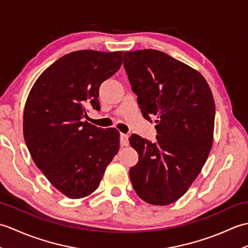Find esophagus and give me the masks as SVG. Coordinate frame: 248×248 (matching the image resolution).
<instances>
[{"label": "esophagus", "mask_w": 248, "mask_h": 248, "mask_svg": "<svg viewBox=\"0 0 248 248\" xmlns=\"http://www.w3.org/2000/svg\"><path fill=\"white\" fill-rule=\"evenodd\" d=\"M120 145L123 147L129 146V135L124 133H120Z\"/></svg>", "instance_id": "esophagus-1"}]
</instances>
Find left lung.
Here are the masks:
<instances>
[{"label": "left lung", "instance_id": "1", "mask_svg": "<svg viewBox=\"0 0 248 248\" xmlns=\"http://www.w3.org/2000/svg\"><path fill=\"white\" fill-rule=\"evenodd\" d=\"M124 66L141 114L157 118L155 143L130 138L139 154L138 164L130 168L131 182L144 202L172 203L192 186L212 148V92L197 70L164 52H124Z\"/></svg>", "mask_w": 248, "mask_h": 248}]
</instances>
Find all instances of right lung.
I'll return each instance as SVG.
<instances>
[{
	"mask_svg": "<svg viewBox=\"0 0 248 248\" xmlns=\"http://www.w3.org/2000/svg\"><path fill=\"white\" fill-rule=\"evenodd\" d=\"M123 64V52L81 50L66 54L41 73L23 113V135L36 166L71 199L99 186L119 149V132L83 121L100 108V85Z\"/></svg>",
	"mask_w": 248,
	"mask_h": 248,
	"instance_id": "right-lung-1",
	"label": "right lung"
}]
</instances>
